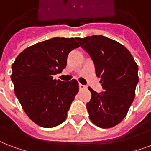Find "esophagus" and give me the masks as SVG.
Here are the masks:
<instances>
[{"mask_svg": "<svg viewBox=\"0 0 151 151\" xmlns=\"http://www.w3.org/2000/svg\"><path fill=\"white\" fill-rule=\"evenodd\" d=\"M79 88H80L81 90H83V89H86V88H87V86H83V85H81V84H79Z\"/></svg>", "mask_w": 151, "mask_h": 151, "instance_id": "34e87169", "label": "esophagus"}]
</instances>
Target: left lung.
Returning a JSON list of instances; mask_svg holds the SVG:
<instances>
[{"mask_svg":"<svg viewBox=\"0 0 151 151\" xmlns=\"http://www.w3.org/2000/svg\"><path fill=\"white\" fill-rule=\"evenodd\" d=\"M93 61L103 93L90 87L92 97L86 107L89 119L102 128L116 126L124 119L134 101L139 82L138 65L124 46L103 35L76 38Z\"/></svg>","mask_w":151,"mask_h":151,"instance_id":"8db88e82","label":"left lung"}]
</instances>
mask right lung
Wrapping results in <instances>:
<instances>
[{"label":"right lung","mask_w":151,"mask_h":151,"mask_svg":"<svg viewBox=\"0 0 151 151\" xmlns=\"http://www.w3.org/2000/svg\"><path fill=\"white\" fill-rule=\"evenodd\" d=\"M79 47L73 38H53L26 48L12 65L15 94L27 116L39 126L54 127L66 119L79 90L78 82L53 76L62 73L69 53Z\"/></svg>","instance_id":"add662e5"}]
</instances>
